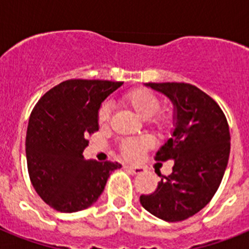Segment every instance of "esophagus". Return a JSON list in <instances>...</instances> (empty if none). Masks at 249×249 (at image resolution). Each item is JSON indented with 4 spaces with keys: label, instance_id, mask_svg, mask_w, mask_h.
Masks as SVG:
<instances>
[{
    "label": "esophagus",
    "instance_id": "obj_1",
    "mask_svg": "<svg viewBox=\"0 0 249 249\" xmlns=\"http://www.w3.org/2000/svg\"><path fill=\"white\" fill-rule=\"evenodd\" d=\"M127 169H129L132 173H135V175H140V173H143L144 172V168L143 167H140V166H126Z\"/></svg>",
    "mask_w": 249,
    "mask_h": 249
}]
</instances>
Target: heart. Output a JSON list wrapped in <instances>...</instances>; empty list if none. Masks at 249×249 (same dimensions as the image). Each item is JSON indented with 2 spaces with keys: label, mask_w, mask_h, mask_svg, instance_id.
<instances>
[{
  "label": "heart",
  "mask_w": 249,
  "mask_h": 249,
  "mask_svg": "<svg viewBox=\"0 0 249 249\" xmlns=\"http://www.w3.org/2000/svg\"><path fill=\"white\" fill-rule=\"evenodd\" d=\"M121 103L126 108L135 112L142 120H148L156 128H164L171 123L172 116L168 111L157 112L160 108V102L155 94L146 89H135L126 92L121 97ZM98 123L105 127L111 120V108L107 105H103L98 111ZM152 144L151 138L140 137L129 138L121 143V153L127 160H136L141 156L144 149L149 148Z\"/></svg>",
  "instance_id": "heart-1"
}]
</instances>
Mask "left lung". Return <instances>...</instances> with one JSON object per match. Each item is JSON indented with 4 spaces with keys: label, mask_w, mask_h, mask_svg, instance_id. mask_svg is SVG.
Wrapping results in <instances>:
<instances>
[{
    "label": "left lung",
    "mask_w": 249,
    "mask_h": 249,
    "mask_svg": "<svg viewBox=\"0 0 249 249\" xmlns=\"http://www.w3.org/2000/svg\"><path fill=\"white\" fill-rule=\"evenodd\" d=\"M173 105V131L156 160H173L172 173L156 191L142 195L144 210L166 222L190 218L206 207L227 168L231 136L226 116L215 101L190 83H146Z\"/></svg>",
    "instance_id": "left-lung-1"
}]
</instances>
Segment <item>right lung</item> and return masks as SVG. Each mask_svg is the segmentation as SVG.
Wrapping results in <instances>:
<instances>
[{"mask_svg":"<svg viewBox=\"0 0 249 249\" xmlns=\"http://www.w3.org/2000/svg\"><path fill=\"white\" fill-rule=\"evenodd\" d=\"M123 82L68 80L43 94L30 116L26 157L32 186L48 206L65 213L91 207L117 162L85 160L87 137L98 131L103 101Z\"/></svg>","mask_w":249,"mask_h":249,"instance_id":"obj_1","label":"right lung"}]
</instances>
